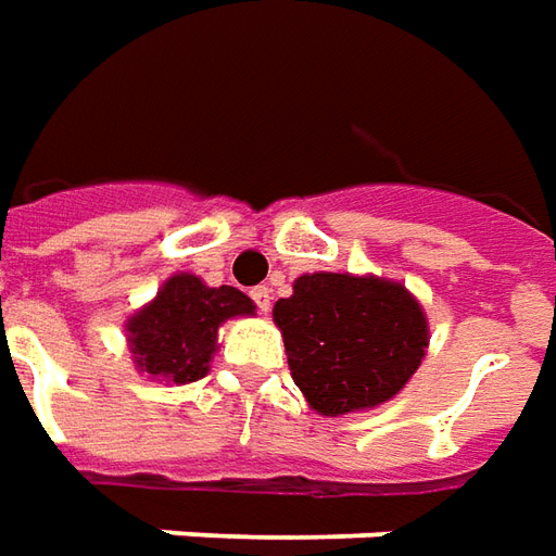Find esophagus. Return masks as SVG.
<instances>
[{
    "label": "esophagus",
    "mask_w": 556,
    "mask_h": 556,
    "mask_svg": "<svg viewBox=\"0 0 556 556\" xmlns=\"http://www.w3.org/2000/svg\"><path fill=\"white\" fill-rule=\"evenodd\" d=\"M252 301H255V306L262 309V313H267L270 309V289L267 286H258V289H252Z\"/></svg>",
    "instance_id": "34e87169"
}]
</instances>
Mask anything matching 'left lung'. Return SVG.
<instances>
[{"label": "left lung", "instance_id": "obj_1", "mask_svg": "<svg viewBox=\"0 0 556 556\" xmlns=\"http://www.w3.org/2000/svg\"><path fill=\"white\" fill-rule=\"evenodd\" d=\"M274 321L286 340L291 379L321 415L379 406L418 370L427 318L400 282L349 274H306L279 298Z\"/></svg>", "mask_w": 556, "mask_h": 556}]
</instances>
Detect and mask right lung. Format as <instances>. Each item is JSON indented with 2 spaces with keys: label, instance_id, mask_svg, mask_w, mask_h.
<instances>
[{
  "label": "right lung",
  "instance_id": "add662e5",
  "mask_svg": "<svg viewBox=\"0 0 556 556\" xmlns=\"http://www.w3.org/2000/svg\"><path fill=\"white\" fill-rule=\"evenodd\" d=\"M252 313L255 306L243 291L231 286L211 289L192 274H177L162 286L153 304L129 318L126 331L141 370L159 382L186 386L207 372L225 318Z\"/></svg>",
  "mask_w": 556,
  "mask_h": 556
}]
</instances>
